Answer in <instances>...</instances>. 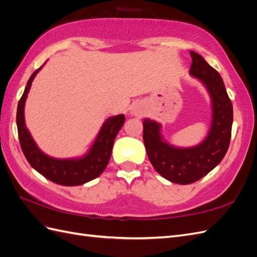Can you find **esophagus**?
Listing matches in <instances>:
<instances>
[{"instance_id": "esophagus-1", "label": "esophagus", "mask_w": 257, "mask_h": 257, "mask_svg": "<svg viewBox=\"0 0 257 257\" xmlns=\"http://www.w3.org/2000/svg\"><path fill=\"white\" fill-rule=\"evenodd\" d=\"M132 113L133 114H139L141 113V108H139L138 105H134L133 108H132Z\"/></svg>"}]
</instances>
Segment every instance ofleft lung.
<instances>
[{"mask_svg": "<svg viewBox=\"0 0 257 257\" xmlns=\"http://www.w3.org/2000/svg\"><path fill=\"white\" fill-rule=\"evenodd\" d=\"M190 74L205 84L212 100L211 128L205 141L192 148H176L166 144L161 136V124L145 119L144 143L152 166L167 180L190 184L217 165L226 154L231 136L232 104L222 77L200 54L190 51Z\"/></svg>", "mask_w": 257, "mask_h": 257, "instance_id": "8db88e82", "label": "left lung"}]
</instances>
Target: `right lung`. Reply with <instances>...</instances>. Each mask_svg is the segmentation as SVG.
<instances>
[{
	"label": "right lung",
	"mask_w": 257,
	"mask_h": 257,
	"mask_svg": "<svg viewBox=\"0 0 257 257\" xmlns=\"http://www.w3.org/2000/svg\"><path fill=\"white\" fill-rule=\"evenodd\" d=\"M42 67L43 65L30 77L18 103L16 120L22 152L30 165L48 180L65 186L83 184L95 179L105 170L111 157L115 136L123 125L125 115L118 114L107 119L90 151L83 158L58 160L48 157L38 149L25 123V103L28 92L35 75L41 71Z\"/></svg>",
	"instance_id": "add662e5"
}]
</instances>
